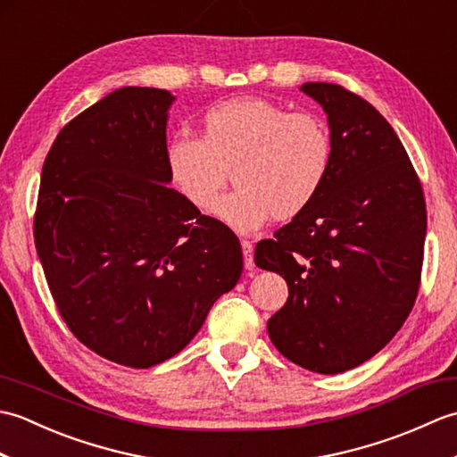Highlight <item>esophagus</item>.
Wrapping results in <instances>:
<instances>
[{"mask_svg":"<svg viewBox=\"0 0 457 457\" xmlns=\"http://www.w3.org/2000/svg\"><path fill=\"white\" fill-rule=\"evenodd\" d=\"M241 251H244V265L247 270H253L255 267V261H253V245H251V241L244 239L241 241Z\"/></svg>","mask_w":457,"mask_h":457,"instance_id":"34e87169","label":"esophagus"}]
</instances>
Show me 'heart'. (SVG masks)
<instances>
[{"mask_svg":"<svg viewBox=\"0 0 457 457\" xmlns=\"http://www.w3.org/2000/svg\"><path fill=\"white\" fill-rule=\"evenodd\" d=\"M334 141L314 113H290L265 98L213 105L202 137L180 133L167 145L174 187L194 208L210 212L232 170L237 190L213 213L237 234H251L269 218L300 216L316 200L332 170Z\"/></svg>","mask_w":457,"mask_h":457,"instance_id":"1","label":"heart"}]
</instances>
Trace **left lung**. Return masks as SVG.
Segmentation results:
<instances>
[{
  "instance_id": "obj_1",
  "label": "left lung",
  "mask_w": 457,
  "mask_h": 457,
  "mask_svg": "<svg viewBox=\"0 0 457 457\" xmlns=\"http://www.w3.org/2000/svg\"><path fill=\"white\" fill-rule=\"evenodd\" d=\"M328 115L332 170L316 200L259 241L255 265L287 280L270 342L308 371L336 375L391 342L419 295L426 237L420 180L395 129L337 84L300 86Z\"/></svg>"
}]
</instances>
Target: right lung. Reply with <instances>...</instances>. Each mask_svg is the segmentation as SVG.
Returning a JSON list of instances; mask_svg holds the SVG:
<instances>
[{
    "instance_id": "right-lung-1",
    "label": "right lung",
    "mask_w": 457,
    "mask_h": 457,
    "mask_svg": "<svg viewBox=\"0 0 457 457\" xmlns=\"http://www.w3.org/2000/svg\"><path fill=\"white\" fill-rule=\"evenodd\" d=\"M172 102L125 86L66 123L35 212L37 255L66 326L135 369L187 347L244 270L234 231L169 187Z\"/></svg>"
}]
</instances>
